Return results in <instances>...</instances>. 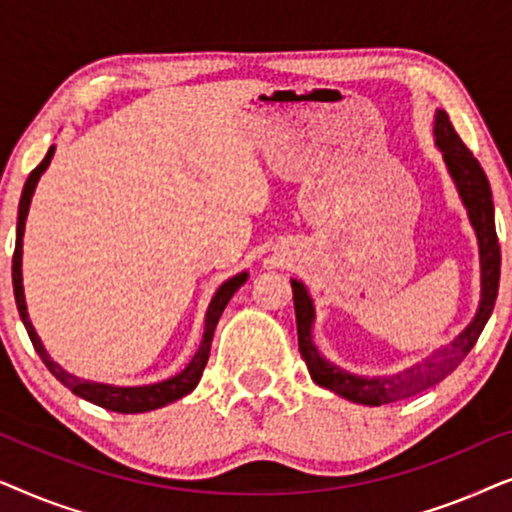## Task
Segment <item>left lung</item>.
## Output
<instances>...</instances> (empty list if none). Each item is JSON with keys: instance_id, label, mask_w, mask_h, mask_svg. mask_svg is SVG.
I'll list each match as a JSON object with an SVG mask.
<instances>
[{"instance_id": "obj_1", "label": "left lung", "mask_w": 512, "mask_h": 512, "mask_svg": "<svg viewBox=\"0 0 512 512\" xmlns=\"http://www.w3.org/2000/svg\"><path fill=\"white\" fill-rule=\"evenodd\" d=\"M433 139H436L438 151L443 153L445 167L457 186V193L461 202H464L468 221L478 237L480 249V303L475 310V317L471 319L464 331L454 338L450 345H443L433 349L429 356L422 361L412 363L408 368L396 370V373L387 375H356L349 370L335 366L328 361L319 347L314 345L312 328L317 312H314V300L307 291V286L300 279H291L293 289V307H296V326H298V347L300 354L307 363L310 377L319 387H324L333 394L352 403L361 405H384L396 403L403 398L417 396L422 391L436 387L443 382L466 354L471 352L475 342H478L482 328H485L487 319L492 317L496 293H499V275H501V249L499 240H496V226H494V202H492V188H489L487 174L482 170L473 153L466 149L457 132H454L450 116L443 109L436 111V121H433Z\"/></svg>"}]
</instances>
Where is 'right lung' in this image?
<instances>
[{
    "label": "right lung",
    "instance_id": "add662e5",
    "mask_svg": "<svg viewBox=\"0 0 512 512\" xmlns=\"http://www.w3.org/2000/svg\"><path fill=\"white\" fill-rule=\"evenodd\" d=\"M55 153V146H51L46 153V158L34 167L27 177L25 186H23V195H20V205H18V226H16V251H13V296H16V305L20 312V319L27 328V335H30L34 349L41 356V361L46 363V368L58 377V380L65 384V387L72 391V394L86 398V401L100 405V408L114 410V412H123V415H135V412H149V410H158L167 403L179 401L186 394L198 387L202 370L207 366L209 359V349H212V338H214V328L219 324L223 310H226L228 300L235 296V291L249 279V272H240V275L230 277L223 282L216 293L209 300L207 314H205V333H202L200 347L198 352L193 354V359L186 363L184 370H179L177 375L167 377V380L160 382H151V384H135V387H118V384H107V382H93V380H83V377H76L72 373H67L60 363H55L51 359V354L46 352L44 342L34 331L30 314H27V303H25V289H23V235H25V221H27V212H30V202L32 195L37 191V184L41 179V174L48 170Z\"/></svg>",
    "mask_w": 512,
    "mask_h": 512
}]
</instances>
